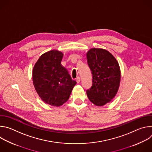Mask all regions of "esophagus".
Masks as SVG:
<instances>
[{"label": "esophagus", "mask_w": 152, "mask_h": 152, "mask_svg": "<svg viewBox=\"0 0 152 152\" xmlns=\"http://www.w3.org/2000/svg\"><path fill=\"white\" fill-rule=\"evenodd\" d=\"M76 82H77V83H79V82H80V77H76Z\"/></svg>", "instance_id": "obj_1"}]
</instances>
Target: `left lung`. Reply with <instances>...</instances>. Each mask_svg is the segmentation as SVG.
<instances>
[{
	"mask_svg": "<svg viewBox=\"0 0 152 152\" xmlns=\"http://www.w3.org/2000/svg\"><path fill=\"white\" fill-rule=\"evenodd\" d=\"M93 76V84L86 90L89 100L97 106H103L116 95L120 83L119 64L106 50L93 48L86 53Z\"/></svg>",
	"mask_w": 152,
	"mask_h": 152,
	"instance_id": "1",
	"label": "left lung"
}]
</instances>
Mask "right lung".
Listing matches in <instances>:
<instances>
[{"mask_svg": "<svg viewBox=\"0 0 152 152\" xmlns=\"http://www.w3.org/2000/svg\"><path fill=\"white\" fill-rule=\"evenodd\" d=\"M63 53L56 50L42 54L35 64L32 80L42 100L51 106H59L66 102L76 82L61 65Z\"/></svg>", "mask_w": 152, "mask_h": 152, "instance_id": "add662e5", "label": "right lung"}]
</instances>
